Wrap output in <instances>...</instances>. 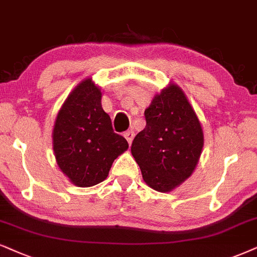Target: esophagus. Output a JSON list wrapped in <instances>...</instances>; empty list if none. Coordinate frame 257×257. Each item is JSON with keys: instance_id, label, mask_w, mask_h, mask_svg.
<instances>
[{"instance_id": "1", "label": "esophagus", "mask_w": 257, "mask_h": 257, "mask_svg": "<svg viewBox=\"0 0 257 257\" xmlns=\"http://www.w3.org/2000/svg\"><path fill=\"white\" fill-rule=\"evenodd\" d=\"M134 136H135V134H134V132H126L125 134H124V138L126 139V141H128V144H129V146L132 145V142H133V140H134Z\"/></svg>"}]
</instances>
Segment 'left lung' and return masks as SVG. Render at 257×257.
I'll return each instance as SVG.
<instances>
[{
	"label": "left lung",
	"mask_w": 257,
	"mask_h": 257,
	"mask_svg": "<svg viewBox=\"0 0 257 257\" xmlns=\"http://www.w3.org/2000/svg\"><path fill=\"white\" fill-rule=\"evenodd\" d=\"M146 128L135 136L132 154L145 183L170 192L191 177L204 146L200 122L184 91L170 84L145 110Z\"/></svg>",
	"instance_id": "obj_1"
}]
</instances>
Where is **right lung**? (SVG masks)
<instances>
[{"instance_id":"right-lung-1","label":"right lung","mask_w":257,"mask_h":257,"mask_svg":"<svg viewBox=\"0 0 257 257\" xmlns=\"http://www.w3.org/2000/svg\"><path fill=\"white\" fill-rule=\"evenodd\" d=\"M100 99L102 91L86 78L70 93L54 122L52 139L57 164L79 187L105 180L113 160L128 149L126 140L113 133Z\"/></svg>"}]
</instances>
